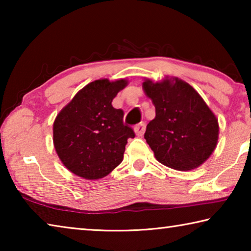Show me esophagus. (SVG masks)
<instances>
[{
    "label": "esophagus",
    "mask_w": 251,
    "mask_h": 251,
    "mask_svg": "<svg viewBox=\"0 0 251 251\" xmlns=\"http://www.w3.org/2000/svg\"><path fill=\"white\" fill-rule=\"evenodd\" d=\"M145 129H146V125L144 124V123H141V124L135 126L134 131L136 136H143L144 133H145Z\"/></svg>",
    "instance_id": "34e87169"
}]
</instances>
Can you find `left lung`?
I'll return each mask as SVG.
<instances>
[{"label":"left lung","mask_w":251,"mask_h":251,"mask_svg":"<svg viewBox=\"0 0 251 251\" xmlns=\"http://www.w3.org/2000/svg\"><path fill=\"white\" fill-rule=\"evenodd\" d=\"M143 90L156 109L144 137L160 164L180 172L198 168L218 143V118L198 92L178 77L144 78Z\"/></svg>","instance_id":"left-lung-1"}]
</instances>
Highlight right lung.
I'll return each mask as SVG.
<instances>
[{"label": "right lung", "mask_w": 251, "mask_h": 251, "mask_svg": "<svg viewBox=\"0 0 251 251\" xmlns=\"http://www.w3.org/2000/svg\"><path fill=\"white\" fill-rule=\"evenodd\" d=\"M128 80L96 79L76 93L57 114L53 143L58 158L74 175L96 180L107 176L122 163L127 139L134 138L123 124L124 112L112 101Z\"/></svg>", "instance_id": "1"}]
</instances>
